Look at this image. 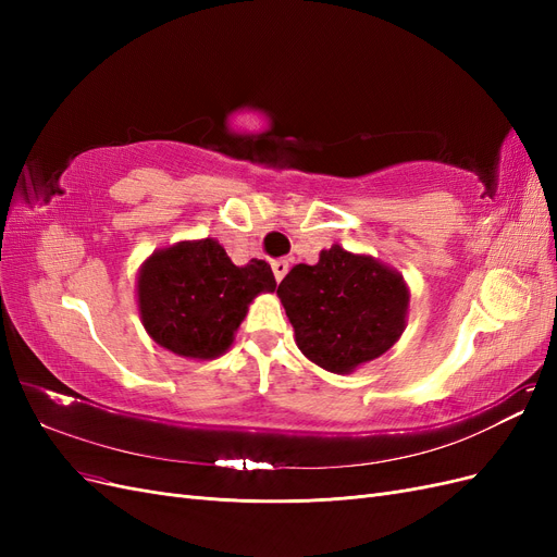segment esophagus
<instances>
[{"mask_svg": "<svg viewBox=\"0 0 557 557\" xmlns=\"http://www.w3.org/2000/svg\"><path fill=\"white\" fill-rule=\"evenodd\" d=\"M272 272H274V278L281 281L285 274H288V260H274L272 262Z\"/></svg>", "mask_w": 557, "mask_h": 557, "instance_id": "esophagus-1", "label": "esophagus"}]
</instances>
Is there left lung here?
I'll return each mask as SVG.
<instances>
[{
  "label": "left lung",
  "instance_id": "1",
  "mask_svg": "<svg viewBox=\"0 0 557 557\" xmlns=\"http://www.w3.org/2000/svg\"><path fill=\"white\" fill-rule=\"evenodd\" d=\"M297 348L332 374H352L391 350L407 327L409 285L397 269L334 244L295 264L276 290Z\"/></svg>",
  "mask_w": 557,
  "mask_h": 557
}]
</instances>
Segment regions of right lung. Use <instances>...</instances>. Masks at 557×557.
<instances>
[{"label":"right lung","instance_id":"obj_1","mask_svg":"<svg viewBox=\"0 0 557 557\" xmlns=\"http://www.w3.org/2000/svg\"><path fill=\"white\" fill-rule=\"evenodd\" d=\"M274 290L264 260L237 267L211 237L158 248L137 274L141 325L158 346L188 360L221 358L252 299Z\"/></svg>","mask_w":557,"mask_h":557}]
</instances>
